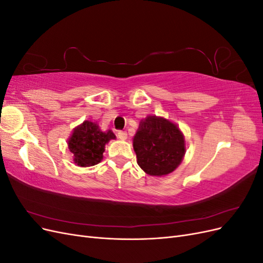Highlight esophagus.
I'll return each mask as SVG.
<instances>
[{"mask_svg":"<svg viewBox=\"0 0 263 263\" xmlns=\"http://www.w3.org/2000/svg\"><path fill=\"white\" fill-rule=\"evenodd\" d=\"M117 136H118L119 139L126 140V139H127V133H126V132H118V133H117Z\"/></svg>","mask_w":263,"mask_h":263,"instance_id":"obj_1","label":"esophagus"}]
</instances>
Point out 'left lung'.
I'll use <instances>...</instances> for the list:
<instances>
[{
	"instance_id": "left-lung-1",
	"label": "left lung",
	"mask_w": 263,
	"mask_h": 263,
	"mask_svg": "<svg viewBox=\"0 0 263 263\" xmlns=\"http://www.w3.org/2000/svg\"><path fill=\"white\" fill-rule=\"evenodd\" d=\"M137 163L149 176L164 177L181 164L186 147L179 126L164 117L148 115L133 138Z\"/></svg>"
}]
</instances>
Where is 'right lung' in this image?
I'll use <instances>...</instances> for the list:
<instances>
[{
    "mask_svg": "<svg viewBox=\"0 0 263 263\" xmlns=\"http://www.w3.org/2000/svg\"><path fill=\"white\" fill-rule=\"evenodd\" d=\"M116 139L112 130L102 132L99 124L84 121L74 127L68 139V148L79 166H92L103 160V153L109 140Z\"/></svg>",
    "mask_w": 263,
    "mask_h": 263,
    "instance_id": "add662e5",
    "label": "right lung"
}]
</instances>
